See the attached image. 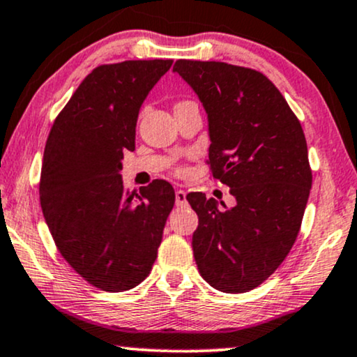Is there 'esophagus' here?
Wrapping results in <instances>:
<instances>
[{
	"label": "esophagus",
	"mask_w": 357,
	"mask_h": 357,
	"mask_svg": "<svg viewBox=\"0 0 357 357\" xmlns=\"http://www.w3.org/2000/svg\"><path fill=\"white\" fill-rule=\"evenodd\" d=\"M188 204V201H186V192L184 191H181V189H179V191H176V206H186Z\"/></svg>",
	"instance_id": "34e87169"
}]
</instances>
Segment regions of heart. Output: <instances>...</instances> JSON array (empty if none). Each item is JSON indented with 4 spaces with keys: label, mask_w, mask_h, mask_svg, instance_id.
Instances as JSON below:
<instances>
[{
    "label": "heart",
    "mask_w": 357,
    "mask_h": 357,
    "mask_svg": "<svg viewBox=\"0 0 357 357\" xmlns=\"http://www.w3.org/2000/svg\"><path fill=\"white\" fill-rule=\"evenodd\" d=\"M179 103H183V102H179Z\"/></svg>",
    "instance_id": "obj_1"
}]
</instances>
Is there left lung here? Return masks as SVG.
Wrapping results in <instances>:
<instances>
[{"instance_id": "left-lung-1", "label": "left lung", "mask_w": 357, "mask_h": 357, "mask_svg": "<svg viewBox=\"0 0 357 357\" xmlns=\"http://www.w3.org/2000/svg\"><path fill=\"white\" fill-rule=\"evenodd\" d=\"M194 89L209 119V165L236 206L206 194L186 199L199 225L192 254L201 277L225 293L254 290L280 267L298 236L311 189L300 120L259 70L179 59L173 67Z\"/></svg>"}]
</instances>
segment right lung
I'll use <instances>...</instances> for the list:
<instances>
[{"instance_id":"obj_1","label":"right lung","mask_w":357,"mask_h":357,"mask_svg":"<svg viewBox=\"0 0 357 357\" xmlns=\"http://www.w3.org/2000/svg\"><path fill=\"white\" fill-rule=\"evenodd\" d=\"M171 59L102 64L54 120L44 148L39 199L67 264L103 291H125L151 272L174 206V189L155 179L139 192L121 181L123 151L148 92Z\"/></svg>"}]
</instances>
